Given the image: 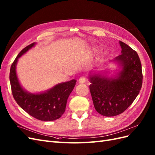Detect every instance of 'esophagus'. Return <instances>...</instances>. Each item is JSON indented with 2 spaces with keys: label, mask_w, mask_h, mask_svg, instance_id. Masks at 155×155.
I'll use <instances>...</instances> for the list:
<instances>
[{
  "label": "esophagus",
  "mask_w": 155,
  "mask_h": 155,
  "mask_svg": "<svg viewBox=\"0 0 155 155\" xmlns=\"http://www.w3.org/2000/svg\"><path fill=\"white\" fill-rule=\"evenodd\" d=\"M78 81H79V83H81V84L85 83L87 81V78H86L85 77L82 76V77H81L79 79Z\"/></svg>",
  "instance_id": "obj_1"
}]
</instances>
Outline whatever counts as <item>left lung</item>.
I'll list each match as a JSON object with an SVG mask.
<instances>
[{
	"label": "left lung",
	"instance_id": "left-lung-1",
	"mask_svg": "<svg viewBox=\"0 0 155 155\" xmlns=\"http://www.w3.org/2000/svg\"><path fill=\"white\" fill-rule=\"evenodd\" d=\"M121 54L109 62L118 64V70L110 76L106 72H91L89 86L94 106L105 116L122 113L133 104L142 85V64L137 51L120 41Z\"/></svg>",
	"mask_w": 155,
	"mask_h": 155
}]
</instances>
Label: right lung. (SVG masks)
<instances>
[{"label":"right lung","mask_w":155,"mask_h":155,"mask_svg":"<svg viewBox=\"0 0 155 155\" xmlns=\"http://www.w3.org/2000/svg\"><path fill=\"white\" fill-rule=\"evenodd\" d=\"M35 43L27 46L18 54L12 63L10 81L13 96L17 104L28 114L42 121L59 119L65 111L68 97L76 85V80L58 83L44 92L31 93L26 91L18 80L16 66L18 58L35 46Z\"/></svg>","instance_id":"1"}]
</instances>
